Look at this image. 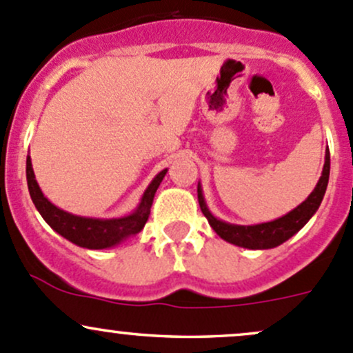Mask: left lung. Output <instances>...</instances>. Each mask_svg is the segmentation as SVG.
<instances>
[{
	"mask_svg": "<svg viewBox=\"0 0 353 353\" xmlns=\"http://www.w3.org/2000/svg\"><path fill=\"white\" fill-rule=\"evenodd\" d=\"M328 177H330V152H326L325 155V165H323V174H321L320 181H318L314 191L307 196L306 201H303L301 205L288 213L285 216L279 218V220L269 221V223L262 225H254V226H240V225H230L225 221L216 220L213 214L208 211L205 205V199H203L201 188H198V201L201 206L203 214L206 216L208 223L211 225V228L226 240V242L239 245V247L245 248H272L277 245L284 243L285 240L291 239L294 233H298L304 225L307 223L311 216L314 214V211L318 210L321 205V199H323L326 186H328Z\"/></svg>",
	"mask_w": 353,
	"mask_h": 353,
	"instance_id": "left-lung-1",
	"label": "left lung"
}]
</instances>
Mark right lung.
Instances as JSON below:
<instances>
[{
  "label": "right lung",
  "mask_w": 353,
  "mask_h": 353,
  "mask_svg": "<svg viewBox=\"0 0 353 353\" xmlns=\"http://www.w3.org/2000/svg\"><path fill=\"white\" fill-rule=\"evenodd\" d=\"M165 172L167 169L154 177L150 186L143 192L142 203L137 208L135 213L125 218H117V220H98V218L76 216V214L65 213V211L52 205L40 191L32 169V161L27 157V183L33 205L55 232L61 233L69 242L84 248H108L120 243L127 236L139 233L147 223L155 191L164 179Z\"/></svg>",
  "instance_id": "obj_1"
}]
</instances>
